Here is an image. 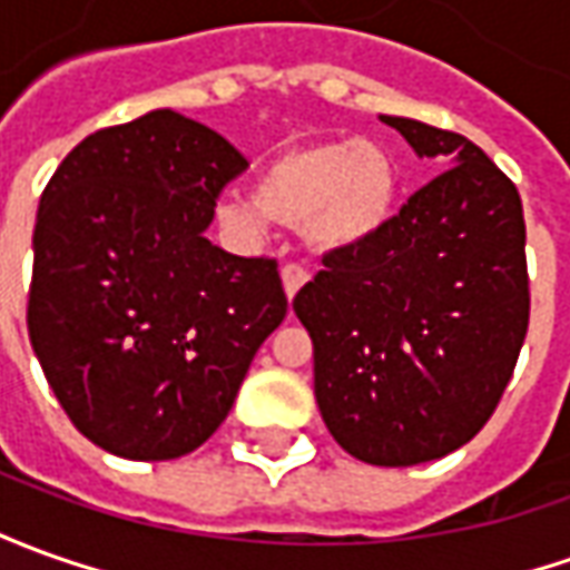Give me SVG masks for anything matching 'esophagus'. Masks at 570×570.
Here are the masks:
<instances>
[{
	"instance_id": "esophagus-1",
	"label": "esophagus",
	"mask_w": 570,
	"mask_h": 570,
	"mask_svg": "<svg viewBox=\"0 0 570 570\" xmlns=\"http://www.w3.org/2000/svg\"><path fill=\"white\" fill-rule=\"evenodd\" d=\"M307 269L304 266H297V263H285L282 266V288L288 294V301H292L294 294L301 292L304 285H307Z\"/></svg>"
}]
</instances>
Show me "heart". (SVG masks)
Segmentation results:
<instances>
[{
  "label": "heart",
  "mask_w": 570,
  "mask_h": 570,
  "mask_svg": "<svg viewBox=\"0 0 570 570\" xmlns=\"http://www.w3.org/2000/svg\"><path fill=\"white\" fill-rule=\"evenodd\" d=\"M397 195V164L382 145L341 139L282 151L261 173L257 191H223L217 214L245 235H261L276 219L304 226L320 250H351L382 233Z\"/></svg>",
  "instance_id": "obj_1"
}]
</instances>
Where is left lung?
Returning <instances> with one entry per match:
<instances>
[{
  "instance_id": "left-lung-1",
  "label": "left lung",
  "mask_w": 570,
  "mask_h": 570,
  "mask_svg": "<svg viewBox=\"0 0 570 570\" xmlns=\"http://www.w3.org/2000/svg\"><path fill=\"white\" fill-rule=\"evenodd\" d=\"M438 176L351 250L325 254L294 313L313 391L351 456L403 469L484 428L528 335L524 214L512 179L459 132L382 114Z\"/></svg>"
}]
</instances>
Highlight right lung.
<instances>
[{
  "label": "right lung",
  "mask_w": 570,
  "mask_h": 570,
  "mask_svg": "<svg viewBox=\"0 0 570 570\" xmlns=\"http://www.w3.org/2000/svg\"><path fill=\"white\" fill-rule=\"evenodd\" d=\"M247 158L173 108L86 136L39 198L27 328L82 438L136 462L198 450L288 301L276 261L207 238Z\"/></svg>",
  "instance_id": "right-lung-1"
}]
</instances>
